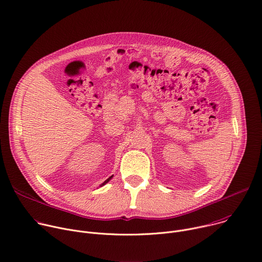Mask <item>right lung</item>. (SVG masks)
I'll return each instance as SVG.
<instances>
[{"label": "right lung", "mask_w": 262, "mask_h": 262, "mask_svg": "<svg viewBox=\"0 0 262 262\" xmlns=\"http://www.w3.org/2000/svg\"><path fill=\"white\" fill-rule=\"evenodd\" d=\"M112 177H113V175H112V176H110V177H108V178H107L106 180H104V182H102V183H101V184H100L99 186H103V185H104L105 183H107V182H108V181H110V180L112 179Z\"/></svg>", "instance_id": "add662e5"}]
</instances>
